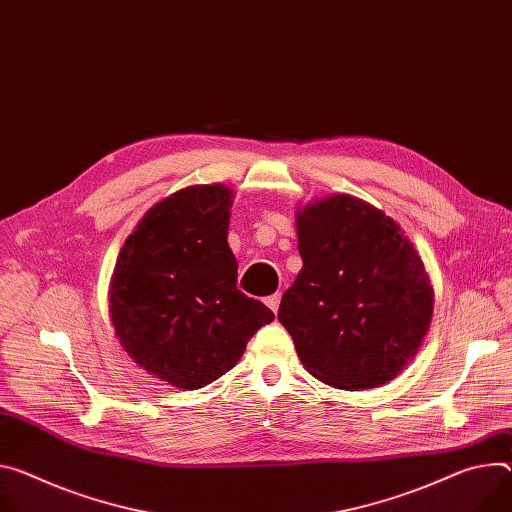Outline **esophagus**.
<instances>
[{
    "instance_id": "obj_1",
    "label": "esophagus",
    "mask_w": 512,
    "mask_h": 512,
    "mask_svg": "<svg viewBox=\"0 0 512 512\" xmlns=\"http://www.w3.org/2000/svg\"><path fill=\"white\" fill-rule=\"evenodd\" d=\"M280 302H282V294H271V296L265 298V304H267L273 312H277V308H280Z\"/></svg>"
}]
</instances>
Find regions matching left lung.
Masks as SVG:
<instances>
[{"label":"left lung","instance_id":"8db88e82","mask_svg":"<svg viewBox=\"0 0 512 512\" xmlns=\"http://www.w3.org/2000/svg\"><path fill=\"white\" fill-rule=\"evenodd\" d=\"M302 269L277 318L308 374L339 390L394 380L421 349L435 292L400 224L349 194L296 212Z\"/></svg>","mask_w":512,"mask_h":512}]
</instances>
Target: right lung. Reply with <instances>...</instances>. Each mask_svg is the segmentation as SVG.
<instances>
[{
  "label": "right lung",
  "instance_id": "1",
  "mask_svg": "<svg viewBox=\"0 0 512 512\" xmlns=\"http://www.w3.org/2000/svg\"><path fill=\"white\" fill-rule=\"evenodd\" d=\"M232 190L190 185L157 202L124 241L110 316L128 357L173 388L198 390L237 365L275 314L237 288Z\"/></svg>",
  "mask_w": 512,
  "mask_h": 512
}]
</instances>
